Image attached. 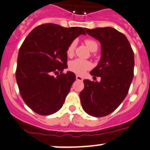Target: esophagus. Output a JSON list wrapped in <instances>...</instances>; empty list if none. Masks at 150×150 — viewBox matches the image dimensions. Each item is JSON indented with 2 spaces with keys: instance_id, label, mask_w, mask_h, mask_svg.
I'll use <instances>...</instances> for the list:
<instances>
[{
  "instance_id": "esophagus-1",
  "label": "esophagus",
  "mask_w": 150,
  "mask_h": 150,
  "mask_svg": "<svg viewBox=\"0 0 150 150\" xmlns=\"http://www.w3.org/2000/svg\"><path fill=\"white\" fill-rule=\"evenodd\" d=\"M76 80H79V81H83V77H82V76H79V75H76Z\"/></svg>"
}]
</instances>
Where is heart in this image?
<instances>
[{
	"label": "heart",
	"instance_id": "b5f03b06",
	"mask_svg": "<svg viewBox=\"0 0 150 150\" xmlns=\"http://www.w3.org/2000/svg\"><path fill=\"white\" fill-rule=\"evenodd\" d=\"M84 43L87 46L88 49L91 50V52H96L98 48V43L95 40L92 39H86L84 40ZM76 46V42L75 41H72L70 44H69L68 47L67 49V55L71 56L74 54V49ZM91 64L88 61L83 60V59H75L73 60L72 62H70L69 64V69L71 70L72 72L75 73L76 74H83L86 71H88V69L91 68Z\"/></svg>",
	"mask_w": 150,
	"mask_h": 150
}]
</instances>
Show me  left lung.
I'll use <instances>...</instances> for the list:
<instances>
[{
    "mask_svg": "<svg viewBox=\"0 0 150 150\" xmlns=\"http://www.w3.org/2000/svg\"><path fill=\"white\" fill-rule=\"evenodd\" d=\"M88 35L101 44L98 64L90 72L100 82L83 80L84 88L79 94L82 107L90 116L109 115L120 105L128 95L134 77V55L128 39L110 27L86 28Z\"/></svg>",
    "mask_w": 150,
    "mask_h": 150,
    "instance_id": "8db88e82",
    "label": "left lung"
}]
</instances>
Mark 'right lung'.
Masks as SVG:
<instances>
[{"instance_id":"1","label":"right lung","mask_w":150,"mask_h":150,"mask_svg":"<svg viewBox=\"0 0 150 150\" xmlns=\"http://www.w3.org/2000/svg\"><path fill=\"white\" fill-rule=\"evenodd\" d=\"M86 28H64L43 24L33 29L18 51L16 78L26 104L42 116L55 113L62 108L76 79L67 67V49Z\"/></svg>"}]
</instances>
